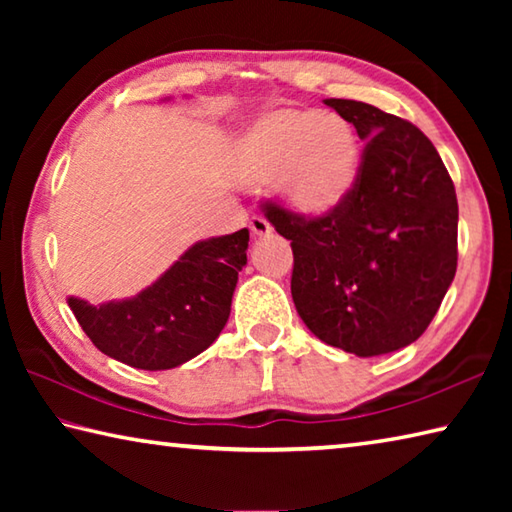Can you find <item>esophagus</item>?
I'll list each match as a JSON object with an SVG mask.
<instances>
[{
    "label": "esophagus",
    "mask_w": 512,
    "mask_h": 512,
    "mask_svg": "<svg viewBox=\"0 0 512 512\" xmlns=\"http://www.w3.org/2000/svg\"><path fill=\"white\" fill-rule=\"evenodd\" d=\"M271 223H268L264 216H253L250 219V232H253V237H266L271 235Z\"/></svg>",
    "instance_id": "1"
}]
</instances>
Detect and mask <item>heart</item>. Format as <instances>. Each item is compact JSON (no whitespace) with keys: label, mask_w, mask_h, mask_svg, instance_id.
<instances>
[{"label":"heart","mask_w":512,"mask_h":512,"mask_svg":"<svg viewBox=\"0 0 512 512\" xmlns=\"http://www.w3.org/2000/svg\"><path fill=\"white\" fill-rule=\"evenodd\" d=\"M237 171L248 183H275L277 198L293 214L325 219L354 192L361 142L354 126L336 112L273 108L241 131Z\"/></svg>","instance_id":"1"}]
</instances>
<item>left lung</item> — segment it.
I'll use <instances>...</instances> for the list:
<instances>
[{"label": "left lung", "instance_id": "1", "mask_svg": "<svg viewBox=\"0 0 512 512\" xmlns=\"http://www.w3.org/2000/svg\"><path fill=\"white\" fill-rule=\"evenodd\" d=\"M363 151L348 201L325 219L268 203L293 248L291 296L311 334L357 357L420 339L456 275L458 203L436 146L409 121L352 99H325Z\"/></svg>", "mask_w": 512, "mask_h": 512}]
</instances>
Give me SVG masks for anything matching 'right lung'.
Masks as SVG:
<instances>
[{"instance_id":"1","label":"right lung","mask_w":512,"mask_h":512,"mask_svg":"<svg viewBox=\"0 0 512 512\" xmlns=\"http://www.w3.org/2000/svg\"><path fill=\"white\" fill-rule=\"evenodd\" d=\"M248 230L196 241L137 296L90 305L69 296L83 332L131 368L171 370L219 339L246 266Z\"/></svg>"}]
</instances>
